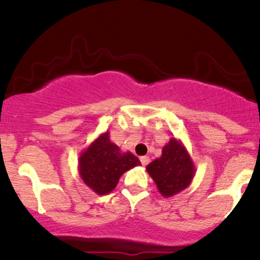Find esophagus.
<instances>
[{
	"mask_svg": "<svg viewBox=\"0 0 260 260\" xmlns=\"http://www.w3.org/2000/svg\"><path fill=\"white\" fill-rule=\"evenodd\" d=\"M141 164H142L143 166H146V165H148V164H149V157H148V156L141 157Z\"/></svg>",
	"mask_w": 260,
	"mask_h": 260,
	"instance_id": "1",
	"label": "esophagus"
}]
</instances>
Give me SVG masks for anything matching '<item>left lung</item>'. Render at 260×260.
<instances>
[{
    "instance_id": "obj_1",
    "label": "left lung",
    "mask_w": 260,
    "mask_h": 260,
    "mask_svg": "<svg viewBox=\"0 0 260 260\" xmlns=\"http://www.w3.org/2000/svg\"><path fill=\"white\" fill-rule=\"evenodd\" d=\"M164 198H171L190 186L195 176V165L183 143L171 138L162 148L159 158L146 167Z\"/></svg>"
}]
</instances>
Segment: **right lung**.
Returning <instances> with one entry per match:
<instances>
[{"label": "right lung", "instance_id": "1", "mask_svg": "<svg viewBox=\"0 0 260 260\" xmlns=\"http://www.w3.org/2000/svg\"><path fill=\"white\" fill-rule=\"evenodd\" d=\"M79 175L83 182L98 195L112 192L119 177L141 162L131 152H122L104 132L84 149L78 158Z\"/></svg>", "mask_w": 260, "mask_h": 260}]
</instances>
